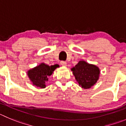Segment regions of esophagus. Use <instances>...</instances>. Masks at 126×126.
Wrapping results in <instances>:
<instances>
[{"label": "esophagus", "mask_w": 126, "mask_h": 126, "mask_svg": "<svg viewBox=\"0 0 126 126\" xmlns=\"http://www.w3.org/2000/svg\"><path fill=\"white\" fill-rule=\"evenodd\" d=\"M60 64L62 66H66V62H64V61H62L60 62Z\"/></svg>", "instance_id": "1"}]
</instances>
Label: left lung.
Returning a JSON list of instances; mask_svg holds the SVG:
<instances>
[{"label":"left lung","mask_w":126,"mask_h":126,"mask_svg":"<svg viewBox=\"0 0 126 126\" xmlns=\"http://www.w3.org/2000/svg\"><path fill=\"white\" fill-rule=\"evenodd\" d=\"M71 71L79 86L84 89L91 88L96 84L100 74L98 67L84 61H79Z\"/></svg>","instance_id":"left-lung-1"}]
</instances>
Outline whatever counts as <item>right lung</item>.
Segmentation results:
<instances>
[{
	"instance_id": "1",
	"label": "right lung",
	"mask_w": 126,
	"mask_h": 126,
	"mask_svg": "<svg viewBox=\"0 0 126 126\" xmlns=\"http://www.w3.org/2000/svg\"><path fill=\"white\" fill-rule=\"evenodd\" d=\"M57 67H59L58 64L50 66L42 63L33 68L29 70L27 75L33 85L40 88H45L46 87V82L48 79V78L52 75L54 70Z\"/></svg>"
}]
</instances>
